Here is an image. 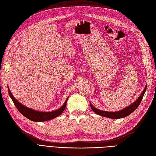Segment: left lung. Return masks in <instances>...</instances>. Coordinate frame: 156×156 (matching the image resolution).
Returning a JSON list of instances; mask_svg holds the SVG:
<instances>
[{"mask_svg":"<svg viewBox=\"0 0 156 156\" xmlns=\"http://www.w3.org/2000/svg\"><path fill=\"white\" fill-rule=\"evenodd\" d=\"M146 87H147V86L146 85L144 89L143 90V91L142 92V93L140 94V95L138 98L137 100H135L133 103H132L131 104L129 105V106H127V107H125L124 108H123V109H122L119 111H116V112L105 111L100 110V109H98V108L94 107L92 105V103L90 102V107L92 109V111L95 113H96L97 115H99L104 116V117L109 118V119H122V118H124V117H126L128 115H129L131 113L133 112L136 109V108L139 107L141 101H142V100H143L144 94L146 92Z\"/></svg>","mask_w":156,"mask_h":156,"instance_id":"8db88e82","label":"left lung"}]
</instances>
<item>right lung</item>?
Listing matches in <instances>:
<instances>
[{"mask_svg": "<svg viewBox=\"0 0 156 156\" xmlns=\"http://www.w3.org/2000/svg\"><path fill=\"white\" fill-rule=\"evenodd\" d=\"M8 93L10 97L11 98L12 100L13 101L14 105H16L18 111H20L21 114L27 118L28 119H29L32 121L34 122H44V121H48L49 120L53 119L55 118L58 116L62 114V112L64 111L66 106V103L68 99L69 96L66 100L64 104L61 106L59 108L51 112H43V111H38L32 109V108L27 107L26 106L23 105L21 103L19 102L13 96V94L10 92V90L8 87Z\"/></svg>", "mask_w": 156, "mask_h": 156, "instance_id": "obj_1", "label": "right lung"}]
</instances>
